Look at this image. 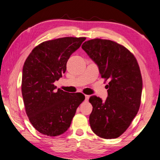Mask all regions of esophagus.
Listing matches in <instances>:
<instances>
[{
	"label": "esophagus",
	"instance_id": "1",
	"mask_svg": "<svg viewBox=\"0 0 160 160\" xmlns=\"http://www.w3.org/2000/svg\"><path fill=\"white\" fill-rule=\"evenodd\" d=\"M89 95H87V94H86V95H85V99H86V100H88V99H89Z\"/></svg>",
	"mask_w": 160,
	"mask_h": 160
}]
</instances>
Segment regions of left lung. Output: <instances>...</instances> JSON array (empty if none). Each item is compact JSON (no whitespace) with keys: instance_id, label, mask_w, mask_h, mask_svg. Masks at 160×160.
<instances>
[{"instance_id":"left-lung-1","label":"left lung","mask_w":160,"mask_h":160,"mask_svg":"<svg viewBox=\"0 0 160 160\" xmlns=\"http://www.w3.org/2000/svg\"><path fill=\"white\" fill-rule=\"evenodd\" d=\"M82 48L97 65L102 78L109 81L105 101L90 97L93 107L90 126L99 137L116 138L126 131L139 110L143 84L138 62L124 46L109 40L86 41Z\"/></svg>"}]
</instances>
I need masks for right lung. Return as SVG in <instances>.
<instances>
[{
    "instance_id": "obj_1",
    "label": "right lung",
    "mask_w": 160,
    "mask_h": 160,
    "mask_svg": "<svg viewBox=\"0 0 160 160\" xmlns=\"http://www.w3.org/2000/svg\"><path fill=\"white\" fill-rule=\"evenodd\" d=\"M85 38L45 41L30 52L23 66L22 92L25 110L32 126L40 133L59 136L70 127L76 109L84 100L82 93H68L54 82L66 72L71 55Z\"/></svg>"
}]
</instances>
